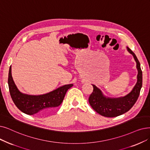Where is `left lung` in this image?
Listing matches in <instances>:
<instances>
[{
  "mask_svg": "<svg viewBox=\"0 0 150 150\" xmlns=\"http://www.w3.org/2000/svg\"><path fill=\"white\" fill-rule=\"evenodd\" d=\"M126 48L136 62V67L138 71L137 81L131 92L120 97L105 96L99 88L93 84V92L89 97V102L91 107L102 116L112 118L125 113L134 106L139 96L142 86V71L140 64L134 52L129 47Z\"/></svg>",
  "mask_w": 150,
  "mask_h": 150,
  "instance_id": "1",
  "label": "left lung"
}]
</instances>
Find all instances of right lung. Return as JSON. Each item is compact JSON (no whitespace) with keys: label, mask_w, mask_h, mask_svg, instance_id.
Masks as SVG:
<instances>
[{"label":"right lung","mask_w":150,"mask_h":150,"mask_svg":"<svg viewBox=\"0 0 150 150\" xmlns=\"http://www.w3.org/2000/svg\"><path fill=\"white\" fill-rule=\"evenodd\" d=\"M8 84L10 96L15 105L25 114L47 115L53 110L62 102L67 90L73 86V84H66L41 95H29L21 93L13 79L11 66L10 67Z\"/></svg>","instance_id":"1"}]
</instances>
